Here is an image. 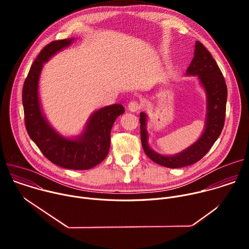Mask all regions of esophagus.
Masks as SVG:
<instances>
[{"instance_id": "obj_1", "label": "esophagus", "mask_w": 249, "mask_h": 249, "mask_svg": "<svg viewBox=\"0 0 249 249\" xmlns=\"http://www.w3.org/2000/svg\"><path fill=\"white\" fill-rule=\"evenodd\" d=\"M128 109L131 112H139L142 109V104L136 100L130 101L128 104Z\"/></svg>"}]
</instances>
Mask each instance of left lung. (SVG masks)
<instances>
[{
    "instance_id": "8db88e82",
    "label": "left lung",
    "mask_w": 249,
    "mask_h": 249,
    "mask_svg": "<svg viewBox=\"0 0 249 249\" xmlns=\"http://www.w3.org/2000/svg\"><path fill=\"white\" fill-rule=\"evenodd\" d=\"M186 73L190 76H198L205 88L208 101L205 131L192 146L169 157L156 153L148 144L147 116L143 112L140 114L141 142L145 154L156 163L169 168L184 167L200 160L214 145L225 125L228 97L226 81L215 59L199 41H196L194 57Z\"/></svg>"
}]
</instances>
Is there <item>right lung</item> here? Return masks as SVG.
<instances>
[{"label": "right lung", "mask_w": 249, "mask_h": 249, "mask_svg": "<svg viewBox=\"0 0 249 249\" xmlns=\"http://www.w3.org/2000/svg\"><path fill=\"white\" fill-rule=\"evenodd\" d=\"M73 39L55 40L46 45L30 67L22 88V104L26 131L41 153L54 164L75 170H87L100 163L110 148V131L116 118L125 112L121 104L95 111L85 132L77 139H66L54 131L41 113L38 80L43 63Z\"/></svg>", "instance_id": "1"}]
</instances>
